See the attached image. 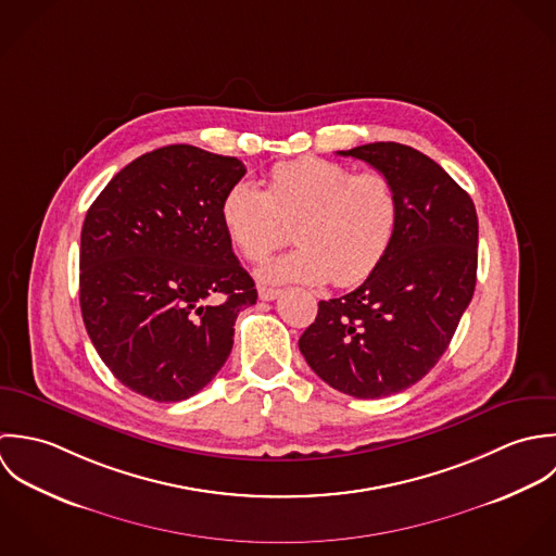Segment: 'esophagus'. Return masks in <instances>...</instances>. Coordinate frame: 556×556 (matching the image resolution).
Instances as JSON below:
<instances>
[{"instance_id": "obj_1", "label": "esophagus", "mask_w": 556, "mask_h": 556, "mask_svg": "<svg viewBox=\"0 0 556 556\" xmlns=\"http://www.w3.org/2000/svg\"><path fill=\"white\" fill-rule=\"evenodd\" d=\"M279 294H281V292L275 290V288H266V286H260V288H257V296H260L262 301H275Z\"/></svg>"}]
</instances>
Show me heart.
Here are the masks:
<instances>
[{
	"instance_id": "1",
	"label": "heart",
	"mask_w": 556,
	"mask_h": 556,
	"mask_svg": "<svg viewBox=\"0 0 556 556\" xmlns=\"http://www.w3.org/2000/svg\"><path fill=\"white\" fill-rule=\"evenodd\" d=\"M400 195L380 172L354 174L327 159L279 163L264 191L253 180H236L219 204L229 242L249 262L264 260L286 242L294 223L296 249L264 262L268 283L339 288L363 283L387 257L400 225Z\"/></svg>"
}]
</instances>
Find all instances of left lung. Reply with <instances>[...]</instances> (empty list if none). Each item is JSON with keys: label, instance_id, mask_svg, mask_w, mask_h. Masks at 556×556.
Listing matches in <instances>:
<instances>
[{"label": "left lung", "instance_id": "left-lung-1", "mask_svg": "<svg viewBox=\"0 0 556 556\" xmlns=\"http://www.w3.org/2000/svg\"><path fill=\"white\" fill-rule=\"evenodd\" d=\"M339 154L391 178L400 225L356 290L318 303L299 348L327 384L376 400L413 387L443 356L475 292L479 223L470 195L410 146L376 141Z\"/></svg>", "mask_w": 556, "mask_h": 556}]
</instances>
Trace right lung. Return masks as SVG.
Returning a JSON list of instances; mask_svg holds the SVG:
<instances>
[{
    "label": "right lung",
    "instance_id": "add662e5",
    "mask_svg": "<svg viewBox=\"0 0 556 556\" xmlns=\"http://www.w3.org/2000/svg\"><path fill=\"white\" fill-rule=\"evenodd\" d=\"M236 156L176 143L117 172L90 206L79 251L86 331L113 376L154 402L202 391L257 301L219 219Z\"/></svg>",
    "mask_w": 556,
    "mask_h": 556
}]
</instances>
